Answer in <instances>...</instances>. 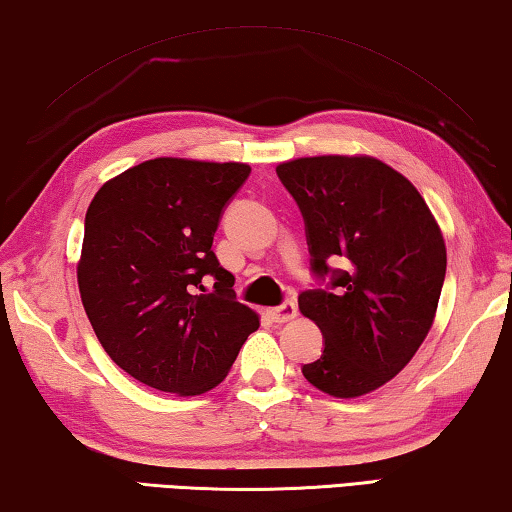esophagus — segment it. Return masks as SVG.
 <instances>
[{
  "label": "esophagus",
  "instance_id": "esophagus-1",
  "mask_svg": "<svg viewBox=\"0 0 512 512\" xmlns=\"http://www.w3.org/2000/svg\"><path fill=\"white\" fill-rule=\"evenodd\" d=\"M267 316H270L274 322H288L297 316V304L293 300H286L283 304L267 311Z\"/></svg>",
  "mask_w": 512,
  "mask_h": 512
}]
</instances>
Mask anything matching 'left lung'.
I'll return each mask as SVG.
<instances>
[{"label":"left lung","mask_w":512,"mask_h":512,"mask_svg":"<svg viewBox=\"0 0 512 512\" xmlns=\"http://www.w3.org/2000/svg\"><path fill=\"white\" fill-rule=\"evenodd\" d=\"M277 176L304 217L316 277L297 302L325 343L302 373L329 396H364L428 336L446 277L442 231L410 180L375 157H302Z\"/></svg>","instance_id":"8db88e82"}]
</instances>
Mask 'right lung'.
<instances>
[{
  "label": "right lung",
  "mask_w": 512,
  "mask_h": 512,
  "mask_svg": "<svg viewBox=\"0 0 512 512\" xmlns=\"http://www.w3.org/2000/svg\"><path fill=\"white\" fill-rule=\"evenodd\" d=\"M249 174L240 162L157 157L102 185L86 210L84 311L114 364L148 387L180 396L217 387L258 329L212 251Z\"/></svg>",
  "instance_id": "1"
}]
</instances>
